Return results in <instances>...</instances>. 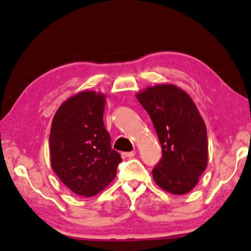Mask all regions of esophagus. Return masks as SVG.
Instances as JSON below:
<instances>
[{"mask_svg":"<svg viewBox=\"0 0 251 251\" xmlns=\"http://www.w3.org/2000/svg\"><path fill=\"white\" fill-rule=\"evenodd\" d=\"M123 156H124L125 158H132L135 156V151H129V152H124L123 153Z\"/></svg>","mask_w":251,"mask_h":251,"instance_id":"obj_1","label":"esophagus"}]
</instances>
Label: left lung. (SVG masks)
<instances>
[{
  "label": "left lung",
  "mask_w": 251,
  "mask_h": 251,
  "mask_svg": "<svg viewBox=\"0 0 251 251\" xmlns=\"http://www.w3.org/2000/svg\"><path fill=\"white\" fill-rule=\"evenodd\" d=\"M149 114L162 156L154 182L173 195L191 191L207 167V129L195 102L177 86L156 85L136 95Z\"/></svg>",
  "instance_id": "obj_1"
}]
</instances>
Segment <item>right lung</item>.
Here are the masks:
<instances>
[{
	"label": "right lung",
	"instance_id": "1",
	"mask_svg": "<svg viewBox=\"0 0 251 251\" xmlns=\"http://www.w3.org/2000/svg\"><path fill=\"white\" fill-rule=\"evenodd\" d=\"M104 95L92 91L69 98L54 115L50 133L51 165L67 188L92 197L103 190L122 162L103 124Z\"/></svg>",
	"mask_w": 251,
	"mask_h": 251
}]
</instances>
